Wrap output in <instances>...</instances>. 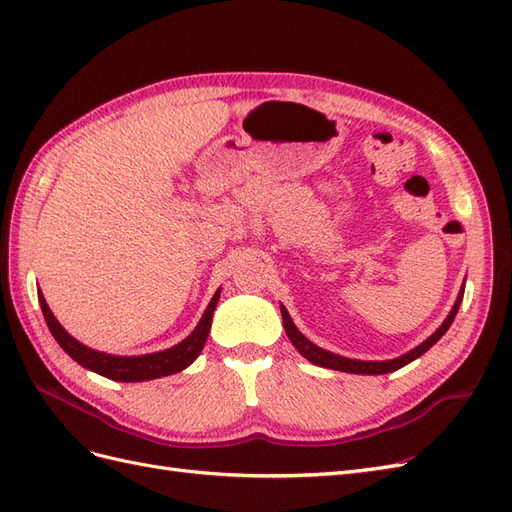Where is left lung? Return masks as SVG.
<instances>
[{
	"mask_svg": "<svg viewBox=\"0 0 512 512\" xmlns=\"http://www.w3.org/2000/svg\"><path fill=\"white\" fill-rule=\"evenodd\" d=\"M461 299H463V286H461V290H459V297H457V301H455V305H453V309H451V314H448L446 320L440 324V329H438L436 333H433V335H429L421 346H416L414 350H410V352H406V354H401V356H397V359H391V361H356V359H346V356L333 354V352H329V350H322V348H318L316 344L309 342V339H307L297 327H294V322H292V318L288 316L286 307H284V305H280V307H282V320H284L286 335H288V339L292 342V346L297 348V350L305 356L307 361H312L314 365L327 367V369L346 371V374L378 376V374H391V371H397V369H401L404 365L412 363L414 359H418V356L425 354L433 344H436L438 339L448 331V327H451V324H453V320H455V316H457V309H459V305H461Z\"/></svg>",
	"mask_w": 512,
	"mask_h": 512,
	"instance_id": "left-lung-1",
	"label": "left lung"
}]
</instances>
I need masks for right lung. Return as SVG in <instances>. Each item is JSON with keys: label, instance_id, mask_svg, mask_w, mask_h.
Listing matches in <instances>:
<instances>
[{"label": "right lung", "instance_id": "right-lung-1", "mask_svg": "<svg viewBox=\"0 0 512 512\" xmlns=\"http://www.w3.org/2000/svg\"><path fill=\"white\" fill-rule=\"evenodd\" d=\"M38 299H40L46 327H49V331L57 339V344L64 348L66 354H70L76 363L83 365L89 371H96V374L108 380L145 382V380H156V378L177 374V371L185 369L196 361V356L200 354V350H203L209 337L211 318L215 312V305H218V299H220V288L213 294V299L207 305L203 318H200V322L196 324V329L185 337L181 344L162 352L141 354V356H115V354H106V352H98L83 346L57 322V318L53 316L49 305H46L40 290H38Z\"/></svg>", "mask_w": 512, "mask_h": 512}]
</instances>
